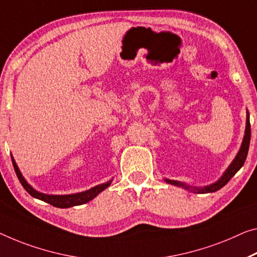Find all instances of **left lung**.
Returning a JSON list of instances; mask_svg holds the SVG:
<instances>
[{"mask_svg":"<svg viewBox=\"0 0 257 257\" xmlns=\"http://www.w3.org/2000/svg\"><path fill=\"white\" fill-rule=\"evenodd\" d=\"M249 142H250V123H249V113L247 111V119H246V130H244V137L241 144V147H240L238 154H236L235 159L232 161V163L228 165V168L225 170V172L223 173V176L216 181V183L209 185V186H204V187H192L188 186V185L181 183V181L178 180H170V179H165L168 184L175 185V186L178 187H183L185 189H188V191L192 192H197V193H212L218 191V189L225 186L230 179L233 177L236 172L239 171L240 169L244 163V161L247 159V154H248V149H249Z\"/></svg>","mask_w":257,"mask_h":257,"instance_id":"8db88e82","label":"left lung"}]
</instances>
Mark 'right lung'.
Instances as JSON below:
<instances>
[{"label": "right lung", "mask_w": 257, "mask_h": 257, "mask_svg": "<svg viewBox=\"0 0 257 257\" xmlns=\"http://www.w3.org/2000/svg\"><path fill=\"white\" fill-rule=\"evenodd\" d=\"M11 160H13V164H14L16 175H17L19 181H21V184L23 185V187L26 189V192L29 193L30 195H32L33 197H35V199L45 201V202L49 203L54 207H57V208H70V207H73V206H80V204L87 203V202H89L90 200H93L94 197H95L98 194V193H101L102 191H104L106 187L110 186V184H111V181H112V180H109L104 184L94 186L93 188L88 189V191H85V192H81V193H76V194H69V195L43 194V193L35 191V189L32 186H31L29 183H27L25 178H24L23 175L21 173V171H19V169L17 167V164H16V162H15L13 156H11Z\"/></svg>", "instance_id": "add662e5"}]
</instances>
